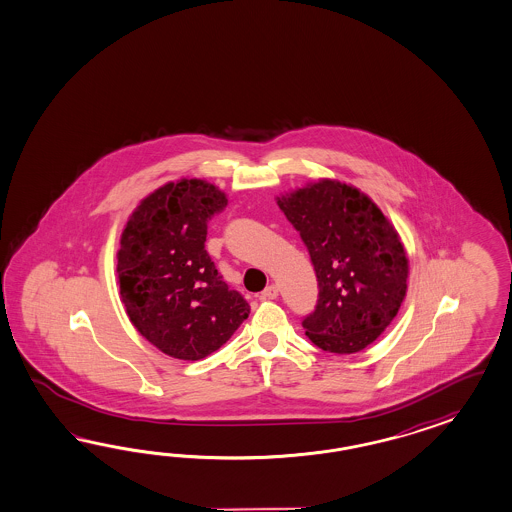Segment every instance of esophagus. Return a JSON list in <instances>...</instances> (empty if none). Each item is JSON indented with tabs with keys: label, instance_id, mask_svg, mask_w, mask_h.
I'll list each match as a JSON object with an SVG mask.
<instances>
[{
	"label": "esophagus",
	"instance_id": "obj_1",
	"mask_svg": "<svg viewBox=\"0 0 512 512\" xmlns=\"http://www.w3.org/2000/svg\"><path fill=\"white\" fill-rule=\"evenodd\" d=\"M277 294H279V289H277V285H268L266 289H264L263 294H261V298L263 300H276Z\"/></svg>",
	"mask_w": 512,
	"mask_h": 512
}]
</instances>
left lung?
<instances>
[{
    "mask_svg": "<svg viewBox=\"0 0 512 512\" xmlns=\"http://www.w3.org/2000/svg\"><path fill=\"white\" fill-rule=\"evenodd\" d=\"M277 205L317 274L305 335L326 352H360L397 317L406 296L408 259L399 235L367 195L335 180H318Z\"/></svg>",
    "mask_w": 512,
    "mask_h": 512,
    "instance_id": "obj_1",
    "label": "left lung"
}]
</instances>
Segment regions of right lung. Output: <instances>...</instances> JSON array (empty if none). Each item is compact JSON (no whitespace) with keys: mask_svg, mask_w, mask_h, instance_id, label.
Returning <instances> with one entry per match:
<instances>
[{"mask_svg":"<svg viewBox=\"0 0 512 512\" xmlns=\"http://www.w3.org/2000/svg\"><path fill=\"white\" fill-rule=\"evenodd\" d=\"M225 205L208 182H169L141 201L121 236L117 274L126 313L171 358H207L248 318V302L205 249L208 221Z\"/></svg>","mask_w":512,"mask_h":512,"instance_id":"add662e5","label":"right lung"}]
</instances>
